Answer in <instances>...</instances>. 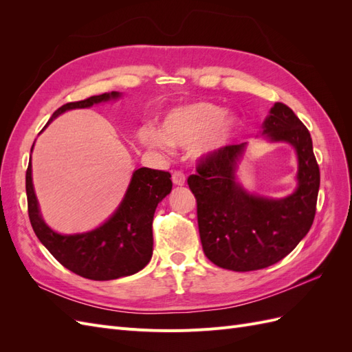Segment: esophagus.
Returning a JSON list of instances; mask_svg holds the SVG:
<instances>
[{
    "instance_id": "1",
    "label": "esophagus",
    "mask_w": 352,
    "mask_h": 352,
    "mask_svg": "<svg viewBox=\"0 0 352 352\" xmlns=\"http://www.w3.org/2000/svg\"><path fill=\"white\" fill-rule=\"evenodd\" d=\"M172 180H173L175 185L182 186V185H185V175L182 172H175L172 175Z\"/></svg>"
}]
</instances>
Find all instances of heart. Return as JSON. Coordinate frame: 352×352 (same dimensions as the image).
<instances>
[{
	"instance_id": "b5f03b06",
	"label": "heart",
	"mask_w": 352,
	"mask_h": 352,
	"mask_svg": "<svg viewBox=\"0 0 352 352\" xmlns=\"http://www.w3.org/2000/svg\"><path fill=\"white\" fill-rule=\"evenodd\" d=\"M239 120L216 104L198 101L170 110L162 123V131L146 127L142 142L155 150L168 151L172 146L192 148L197 160L219 155L233 142Z\"/></svg>"
}]
</instances>
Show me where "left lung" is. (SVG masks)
<instances>
[{
  "label": "left lung",
  "instance_id": "8db88e82",
  "mask_svg": "<svg viewBox=\"0 0 352 352\" xmlns=\"http://www.w3.org/2000/svg\"><path fill=\"white\" fill-rule=\"evenodd\" d=\"M270 144H289L296 155V186L282 198L257 195L243 188L239 167L248 142L229 145L198 166L188 185L197 198L198 228L207 258L221 269L251 272L280 261L310 230L320 170L311 135L295 113L274 102L261 126Z\"/></svg>",
  "mask_w": 352,
  "mask_h": 352
}]
</instances>
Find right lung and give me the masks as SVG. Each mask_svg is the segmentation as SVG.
<instances>
[{"mask_svg":"<svg viewBox=\"0 0 352 352\" xmlns=\"http://www.w3.org/2000/svg\"><path fill=\"white\" fill-rule=\"evenodd\" d=\"M122 97V92L113 91L83 101L67 102L52 113L45 127L69 110L89 109L92 105L117 101ZM170 177L172 175L162 170L148 167L133 170L120 204L107 220L92 230L63 235L51 229L41 214L32 179V163L29 162L26 195L30 225L52 257L82 278L113 280L135 274L142 270L153 257V219L158 202L172 192Z\"/></svg>","mask_w":352,"mask_h":352,"instance_id":"1","label":"right lung"}]
</instances>
